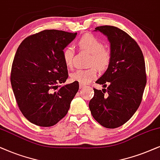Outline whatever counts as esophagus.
<instances>
[{
  "label": "esophagus",
  "instance_id": "1",
  "mask_svg": "<svg viewBox=\"0 0 160 160\" xmlns=\"http://www.w3.org/2000/svg\"><path fill=\"white\" fill-rule=\"evenodd\" d=\"M85 87H86V85L84 84V83H82V82H80V88H83Z\"/></svg>",
  "mask_w": 160,
  "mask_h": 160
}]
</instances>
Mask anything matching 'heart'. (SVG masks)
I'll list each match as a JSON object with an SVG mask.
<instances>
[{
    "label": "heart",
    "instance_id": "obj_1",
    "mask_svg": "<svg viewBox=\"0 0 160 160\" xmlns=\"http://www.w3.org/2000/svg\"><path fill=\"white\" fill-rule=\"evenodd\" d=\"M78 45L80 50H85L91 54L88 65L91 67L87 69H79L70 74L71 80L86 84L97 78V69L104 71L109 66L111 61V53L104 48V44L94 36L86 34L79 40ZM63 58L65 64L69 68L74 67V50L68 46L63 50Z\"/></svg>",
    "mask_w": 160,
    "mask_h": 160
}]
</instances>
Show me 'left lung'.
<instances>
[{"instance_id":"obj_1","label":"left lung","mask_w":160,"mask_h":160,"mask_svg":"<svg viewBox=\"0 0 160 160\" xmlns=\"http://www.w3.org/2000/svg\"><path fill=\"white\" fill-rule=\"evenodd\" d=\"M94 31L108 37L111 61L96 82L107 89L93 88L89 109L102 126L114 129L128 121L140 105L146 84L144 57L137 42L122 30L103 25Z\"/></svg>"}]
</instances>
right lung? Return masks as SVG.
<instances>
[{"mask_svg": "<svg viewBox=\"0 0 160 160\" xmlns=\"http://www.w3.org/2000/svg\"><path fill=\"white\" fill-rule=\"evenodd\" d=\"M77 33L44 30L29 36L17 50L11 83L17 103L30 122L40 127L56 124L67 114L79 89L68 78L63 52Z\"/></svg>", "mask_w": 160, "mask_h": 160, "instance_id": "obj_1", "label": "right lung"}]
</instances>
